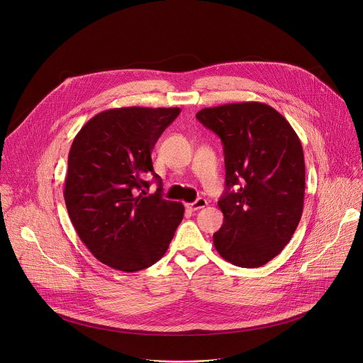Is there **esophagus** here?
Returning <instances> with one entry per match:
<instances>
[{"instance_id": "34e87169", "label": "esophagus", "mask_w": 363, "mask_h": 363, "mask_svg": "<svg viewBox=\"0 0 363 363\" xmlns=\"http://www.w3.org/2000/svg\"><path fill=\"white\" fill-rule=\"evenodd\" d=\"M205 205H206V199H203V198H198L196 201L186 203V208H188V210H191V211H198V210L203 208Z\"/></svg>"}]
</instances>
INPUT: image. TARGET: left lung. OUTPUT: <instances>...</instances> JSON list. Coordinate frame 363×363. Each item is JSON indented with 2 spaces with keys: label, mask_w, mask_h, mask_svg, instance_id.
<instances>
[{
  "label": "left lung",
  "mask_w": 363,
  "mask_h": 363,
  "mask_svg": "<svg viewBox=\"0 0 363 363\" xmlns=\"http://www.w3.org/2000/svg\"><path fill=\"white\" fill-rule=\"evenodd\" d=\"M196 119L224 145V214L214 245L238 267L264 266L293 237L303 213L304 155L300 139L276 109L260 101L205 108Z\"/></svg>",
  "instance_id": "8db88e82"
}]
</instances>
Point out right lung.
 <instances>
[{
  "mask_svg": "<svg viewBox=\"0 0 363 363\" xmlns=\"http://www.w3.org/2000/svg\"><path fill=\"white\" fill-rule=\"evenodd\" d=\"M179 108H118L93 116L76 135L65 184L67 213L99 262L133 273L161 260L184 218L164 199L150 153ZM152 174L160 186L145 194Z\"/></svg>",
  "mask_w": 363,
  "mask_h": 363,
  "instance_id": "obj_1",
  "label": "right lung"
}]
</instances>
